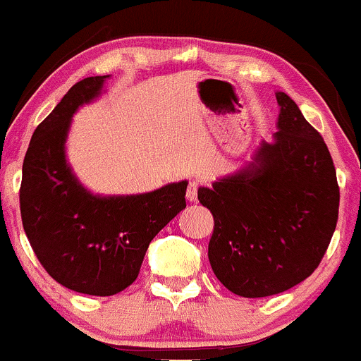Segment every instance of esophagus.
Wrapping results in <instances>:
<instances>
[{
	"instance_id": "obj_1",
	"label": "esophagus",
	"mask_w": 361,
	"mask_h": 361,
	"mask_svg": "<svg viewBox=\"0 0 361 361\" xmlns=\"http://www.w3.org/2000/svg\"><path fill=\"white\" fill-rule=\"evenodd\" d=\"M197 188H200V182H196V180L189 182L188 192H185V197H188V201H191V202L197 201Z\"/></svg>"
}]
</instances>
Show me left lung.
I'll use <instances>...</instances> for the list:
<instances>
[{
  "label": "left lung",
  "instance_id": "obj_1",
  "mask_svg": "<svg viewBox=\"0 0 361 361\" xmlns=\"http://www.w3.org/2000/svg\"><path fill=\"white\" fill-rule=\"evenodd\" d=\"M273 141L237 172L197 189L213 213V273L232 293L269 297L309 278L326 254L339 209L331 153L298 105L276 92Z\"/></svg>",
  "mask_w": 361,
  "mask_h": 361
}]
</instances>
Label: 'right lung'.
<instances>
[{
    "mask_svg": "<svg viewBox=\"0 0 361 361\" xmlns=\"http://www.w3.org/2000/svg\"><path fill=\"white\" fill-rule=\"evenodd\" d=\"M109 75L68 90L32 135L22 169L20 212L35 256L73 291L111 297L137 278L149 242L185 208L188 180L143 194H93L66 157L73 114L99 99Z\"/></svg>",
    "mask_w": 361,
    "mask_h": 361,
    "instance_id": "obj_1",
    "label": "right lung"
}]
</instances>
